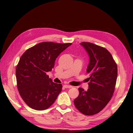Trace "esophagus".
<instances>
[{"label":"esophagus","mask_w":133,"mask_h":133,"mask_svg":"<svg viewBox=\"0 0 133 133\" xmlns=\"http://www.w3.org/2000/svg\"><path fill=\"white\" fill-rule=\"evenodd\" d=\"M63 87H65V88H72V86L69 85H64Z\"/></svg>","instance_id":"1"}]
</instances>
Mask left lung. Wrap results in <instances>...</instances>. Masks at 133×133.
Here are the masks:
<instances>
[{
  "label": "left lung",
  "instance_id": "left-lung-1",
  "mask_svg": "<svg viewBox=\"0 0 133 133\" xmlns=\"http://www.w3.org/2000/svg\"><path fill=\"white\" fill-rule=\"evenodd\" d=\"M89 56L87 73L90 75L88 89L79 88V95L74 100L77 110L85 115L100 112L113 96L118 68L111 54L106 48L90 42H82Z\"/></svg>",
  "mask_w": 133,
  "mask_h": 133
}]
</instances>
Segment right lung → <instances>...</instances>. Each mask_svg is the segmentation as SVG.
Returning <instances> with one entry per match:
<instances>
[{
	"instance_id": "add662e5",
	"label": "right lung",
	"mask_w": 133,
	"mask_h": 133,
	"mask_svg": "<svg viewBox=\"0 0 133 133\" xmlns=\"http://www.w3.org/2000/svg\"><path fill=\"white\" fill-rule=\"evenodd\" d=\"M71 43L42 42L29 48L20 57L16 68L17 88L24 102L35 110H44L55 102L62 85L52 82L46 73Z\"/></svg>"
}]
</instances>
